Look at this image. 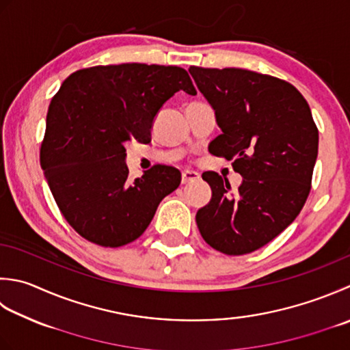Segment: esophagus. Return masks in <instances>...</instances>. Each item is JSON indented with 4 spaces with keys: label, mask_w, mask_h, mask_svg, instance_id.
Returning a JSON list of instances; mask_svg holds the SVG:
<instances>
[{
    "label": "esophagus",
    "mask_w": 350,
    "mask_h": 350,
    "mask_svg": "<svg viewBox=\"0 0 350 350\" xmlns=\"http://www.w3.org/2000/svg\"><path fill=\"white\" fill-rule=\"evenodd\" d=\"M198 173H196V171L193 170H185L182 171V183H189V182H194L198 179Z\"/></svg>",
    "instance_id": "34e87169"
}]
</instances>
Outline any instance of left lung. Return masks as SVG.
<instances>
[{"mask_svg": "<svg viewBox=\"0 0 350 350\" xmlns=\"http://www.w3.org/2000/svg\"><path fill=\"white\" fill-rule=\"evenodd\" d=\"M189 72L221 129L209 153L234 159L243 176L232 193L221 176L203 173L212 197L196 221L211 247L245 255L276 238L302 211L319 153L317 127L288 81L241 68L191 66Z\"/></svg>", "mask_w": 350, "mask_h": 350, "instance_id": "obj_1", "label": "left lung"}]
</instances>
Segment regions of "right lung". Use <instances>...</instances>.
I'll return each instance as SVG.
<instances>
[{
    "label": "right lung",
    "mask_w": 350,
    "mask_h": 350,
    "mask_svg": "<svg viewBox=\"0 0 350 350\" xmlns=\"http://www.w3.org/2000/svg\"><path fill=\"white\" fill-rule=\"evenodd\" d=\"M196 95L179 66L122 64L71 74L46 113L40 167L74 230L103 247L139 238L180 171L154 165L129 180L126 144L150 142L157 112L176 92Z\"/></svg>",
    "instance_id": "right-lung-1"
}]
</instances>
